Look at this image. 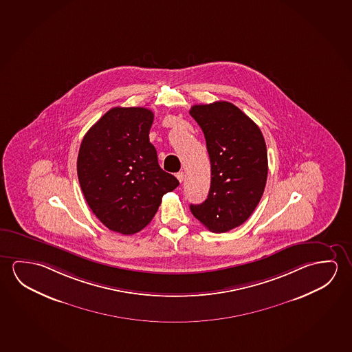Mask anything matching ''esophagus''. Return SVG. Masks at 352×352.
Masks as SVG:
<instances>
[{
	"instance_id": "1",
	"label": "esophagus",
	"mask_w": 352,
	"mask_h": 352,
	"mask_svg": "<svg viewBox=\"0 0 352 352\" xmlns=\"http://www.w3.org/2000/svg\"><path fill=\"white\" fill-rule=\"evenodd\" d=\"M176 177L179 179V182H182L184 179V173L182 171H179V173H176Z\"/></svg>"
}]
</instances>
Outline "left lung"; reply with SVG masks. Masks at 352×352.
<instances>
[{"label": "left lung", "mask_w": 352, "mask_h": 352, "mask_svg": "<svg viewBox=\"0 0 352 352\" xmlns=\"http://www.w3.org/2000/svg\"><path fill=\"white\" fill-rule=\"evenodd\" d=\"M212 166L208 198L190 209L208 230L226 232L245 223L262 198L268 176L267 145L261 129L228 101L193 105Z\"/></svg>", "instance_id": "obj_1"}]
</instances>
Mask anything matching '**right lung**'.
<instances>
[{
    "mask_svg": "<svg viewBox=\"0 0 352 352\" xmlns=\"http://www.w3.org/2000/svg\"><path fill=\"white\" fill-rule=\"evenodd\" d=\"M154 113L113 107L84 135L77 173L84 198L107 229L133 234L157 214L162 195L179 182L157 162L149 142Z\"/></svg>",
    "mask_w": 352,
    "mask_h": 352,
    "instance_id": "right-lung-1",
    "label": "right lung"
}]
</instances>
